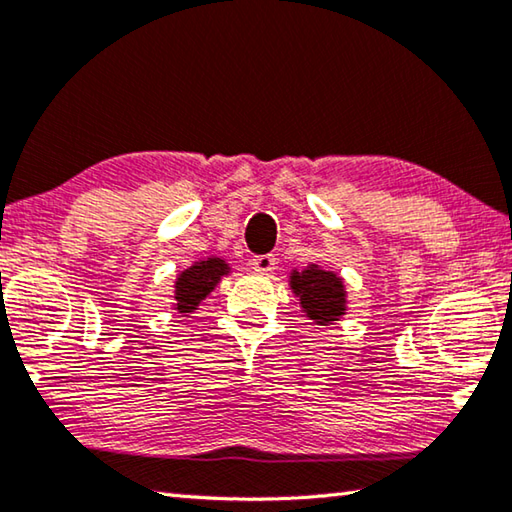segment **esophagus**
<instances>
[{
    "label": "esophagus",
    "mask_w": 512,
    "mask_h": 512,
    "mask_svg": "<svg viewBox=\"0 0 512 512\" xmlns=\"http://www.w3.org/2000/svg\"><path fill=\"white\" fill-rule=\"evenodd\" d=\"M250 266H253L257 273H271L275 268V257L273 255H255L253 259H250Z\"/></svg>",
    "instance_id": "34e87169"
}]
</instances>
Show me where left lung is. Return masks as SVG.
<instances>
[{"instance_id":"obj_1","label":"left lung","mask_w":512,"mask_h":512,"mask_svg":"<svg viewBox=\"0 0 512 512\" xmlns=\"http://www.w3.org/2000/svg\"><path fill=\"white\" fill-rule=\"evenodd\" d=\"M291 289L316 325H329L345 314L343 280L332 271H323L316 264H309L302 273L293 271Z\"/></svg>"}]
</instances>
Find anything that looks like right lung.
<instances>
[{"label":"right lung","mask_w":512,"mask_h":512,"mask_svg":"<svg viewBox=\"0 0 512 512\" xmlns=\"http://www.w3.org/2000/svg\"><path fill=\"white\" fill-rule=\"evenodd\" d=\"M230 273V266L219 257H207L203 262H196L189 266L187 271L178 275L176 280V309L180 314H189L194 311L201 300L207 298L223 275Z\"/></svg>","instance_id":"1"}]
</instances>
